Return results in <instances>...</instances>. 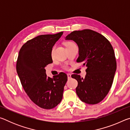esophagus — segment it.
<instances>
[{"instance_id":"34e87169","label":"esophagus","mask_w":130,"mask_h":130,"mask_svg":"<svg viewBox=\"0 0 130 130\" xmlns=\"http://www.w3.org/2000/svg\"><path fill=\"white\" fill-rule=\"evenodd\" d=\"M67 76H68V79L71 78V74H69V73H68V74H67Z\"/></svg>"}]
</instances>
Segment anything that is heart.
<instances>
[{
  "mask_svg": "<svg viewBox=\"0 0 130 130\" xmlns=\"http://www.w3.org/2000/svg\"><path fill=\"white\" fill-rule=\"evenodd\" d=\"M75 45V43H74V42H73L72 41H68L67 42V43H66V47H69V46H73V45ZM53 51H54V48H53V49L52 50V52H51V54L52 56H53ZM63 68H65V69H67V65H64L63 66Z\"/></svg>",
  "mask_w": 130,
  "mask_h": 130,
  "instance_id": "heart-1",
  "label": "heart"
}]
</instances>
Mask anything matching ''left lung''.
<instances>
[{
  "label": "left lung",
  "instance_id": "obj_1",
  "mask_svg": "<svg viewBox=\"0 0 130 130\" xmlns=\"http://www.w3.org/2000/svg\"><path fill=\"white\" fill-rule=\"evenodd\" d=\"M65 39L77 43L79 55L77 62H83L87 67L85 78L72 75L78 82L76 93L87 104H98L108 93L113 83L116 70L113 47L103 35L89 29L74 31Z\"/></svg>",
  "mask_w": 130,
  "mask_h": 130
}]
</instances>
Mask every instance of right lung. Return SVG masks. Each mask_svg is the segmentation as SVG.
I'll return each mask as SVG.
<instances>
[{"label":"right lung","mask_w":130,"mask_h":130,"mask_svg":"<svg viewBox=\"0 0 130 130\" xmlns=\"http://www.w3.org/2000/svg\"><path fill=\"white\" fill-rule=\"evenodd\" d=\"M63 32L41 35L27 41L19 50L17 72L22 85L32 102L50 109L61 102L67 74L61 72L53 78L47 77L45 68L53 62L52 50Z\"/></svg>","instance_id":"right-lung-1"}]
</instances>
